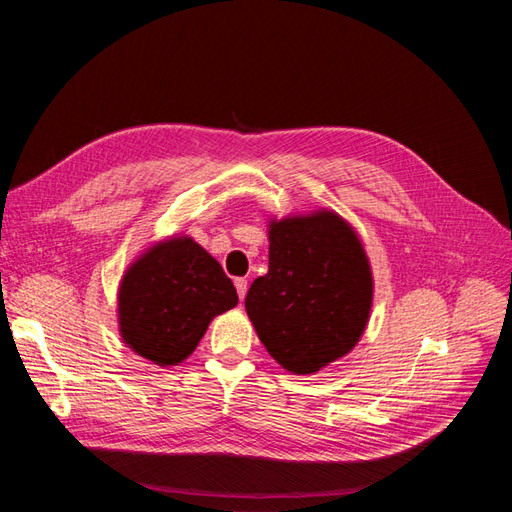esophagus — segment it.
I'll list each match as a JSON object with an SVG mask.
<instances>
[{
	"mask_svg": "<svg viewBox=\"0 0 512 512\" xmlns=\"http://www.w3.org/2000/svg\"><path fill=\"white\" fill-rule=\"evenodd\" d=\"M235 288H237L239 299L243 301L245 294H247V280H243V277H237V280H235Z\"/></svg>",
	"mask_w": 512,
	"mask_h": 512,
	"instance_id": "1",
	"label": "esophagus"
}]
</instances>
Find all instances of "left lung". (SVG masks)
I'll list each match as a JSON object with an SVG mask.
<instances>
[{"label":"left lung","instance_id":"8db88e82","mask_svg":"<svg viewBox=\"0 0 512 512\" xmlns=\"http://www.w3.org/2000/svg\"><path fill=\"white\" fill-rule=\"evenodd\" d=\"M374 275L354 228L320 209L269 222V271L245 309L267 352L307 376L342 359L367 327Z\"/></svg>","mask_w":512,"mask_h":512}]
</instances>
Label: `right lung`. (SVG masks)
I'll list each match as a JSON object with an SVG mask.
<instances>
[{
    "mask_svg": "<svg viewBox=\"0 0 512 512\" xmlns=\"http://www.w3.org/2000/svg\"><path fill=\"white\" fill-rule=\"evenodd\" d=\"M239 303L220 262L192 237H168L121 277L117 320L123 344L153 365L183 363L209 322Z\"/></svg>",
    "mask_w": 512,
    "mask_h": 512,
    "instance_id": "add662e5",
    "label": "right lung"
}]
</instances>
